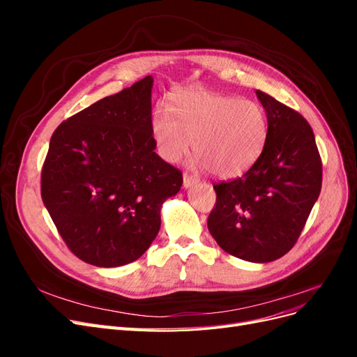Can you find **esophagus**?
I'll return each mask as SVG.
<instances>
[{"label": "esophagus", "instance_id": "esophagus-1", "mask_svg": "<svg viewBox=\"0 0 357 357\" xmlns=\"http://www.w3.org/2000/svg\"><path fill=\"white\" fill-rule=\"evenodd\" d=\"M197 181H198V178L189 176L188 172H185V174H183V186H185V188H190L193 183H197Z\"/></svg>", "mask_w": 357, "mask_h": 357}]
</instances>
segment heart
<instances>
[{"mask_svg": "<svg viewBox=\"0 0 357 357\" xmlns=\"http://www.w3.org/2000/svg\"><path fill=\"white\" fill-rule=\"evenodd\" d=\"M152 135L159 155L177 162L192 147L195 165L214 176H241L261 156L268 119L261 104L207 91H180L167 109L152 116Z\"/></svg>", "mask_w": 357, "mask_h": 357, "instance_id": "b5f03b06", "label": "heart"}]
</instances>
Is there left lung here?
<instances>
[{
	"label": "left lung",
	"instance_id": "obj_1",
	"mask_svg": "<svg viewBox=\"0 0 357 357\" xmlns=\"http://www.w3.org/2000/svg\"><path fill=\"white\" fill-rule=\"evenodd\" d=\"M268 119L261 156L241 177L214 185L208 231L226 253L271 262L298 241L321 189V158L310 123L256 91Z\"/></svg>",
	"mask_w": 357,
	"mask_h": 357
}]
</instances>
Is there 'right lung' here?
Returning a JSON list of instances; mask_svg holds the SVG:
<instances>
[{
    "label": "right lung",
    "instance_id": "obj_1",
    "mask_svg": "<svg viewBox=\"0 0 357 357\" xmlns=\"http://www.w3.org/2000/svg\"><path fill=\"white\" fill-rule=\"evenodd\" d=\"M152 86L147 75L105 96L50 138L41 198L63 243L86 264L137 261L159 232L162 204L181 188V171L155 152Z\"/></svg>",
    "mask_w": 357,
    "mask_h": 357
}]
</instances>
